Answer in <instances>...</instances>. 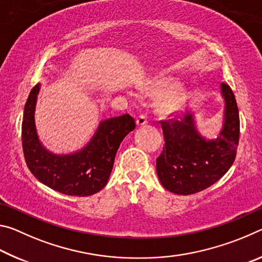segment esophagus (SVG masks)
<instances>
[{
    "mask_svg": "<svg viewBox=\"0 0 262 262\" xmlns=\"http://www.w3.org/2000/svg\"><path fill=\"white\" fill-rule=\"evenodd\" d=\"M148 123V120H147V117H145V115H143V114H141L139 118L136 119V125L139 126V127H142V126H144V125H147Z\"/></svg>",
    "mask_w": 262,
    "mask_h": 262,
    "instance_id": "1",
    "label": "esophagus"
}]
</instances>
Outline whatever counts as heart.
Returning a JSON list of instances; mask_svg holds the SVG:
<instances>
[{
  "mask_svg": "<svg viewBox=\"0 0 262 262\" xmlns=\"http://www.w3.org/2000/svg\"><path fill=\"white\" fill-rule=\"evenodd\" d=\"M144 95L159 97L157 112L164 117H171L179 113L186 104V89L171 77H156L142 82L139 86Z\"/></svg>",
  "mask_w": 262,
  "mask_h": 262,
  "instance_id": "heart-1",
  "label": "heart"
}]
</instances>
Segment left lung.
<instances>
[{
  "instance_id": "obj_1",
  "label": "left lung",
  "mask_w": 262,
  "mask_h": 262,
  "mask_svg": "<svg viewBox=\"0 0 262 262\" xmlns=\"http://www.w3.org/2000/svg\"><path fill=\"white\" fill-rule=\"evenodd\" d=\"M221 95L224 99L223 123L216 137L201 135L193 113L162 122L165 145L156 161V170L163 187L170 192H201L220 180L233 164L239 141V112L227 84H221Z\"/></svg>"
}]
</instances>
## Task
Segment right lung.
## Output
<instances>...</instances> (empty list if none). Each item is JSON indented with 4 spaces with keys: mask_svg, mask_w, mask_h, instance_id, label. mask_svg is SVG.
I'll list each match as a JSON object with an SVG mask.
<instances>
[{
    "mask_svg": "<svg viewBox=\"0 0 262 262\" xmlns=\"http://www.w3.org/2000/svg\"><path fill=\"white\" fill-rule=\"evenodd\" d=\"M40 83L31 90L21 123V144L26 164L40 183L70 196H89L103 189L112 172L122 140L135 128L129 114L99 122L92 139L72 154H54L39 140L34 121Z\"/></svg>",
    "mask_w": 262,
    "mask_h": 262,
    "instance_id": "obj_1",
    "label": "right lung"
}]
</instances>
